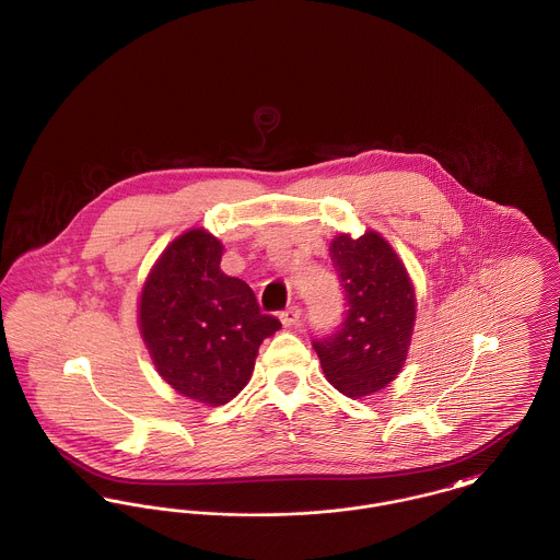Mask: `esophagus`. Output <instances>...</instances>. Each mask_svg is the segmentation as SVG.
Masks as SVG:
<instances>
[{
    "label": "esophagus",
    "instance_id": "34e87169",
    "mask_svg": "<svg viewBox=\"0 0 560 560\" xmlns=\"http://www.w3.org/2000/svg\"><path fill=\"white\" fill-rule=\"evenodd\" d=\"M300 318H302V307H300V305H291V307H287L284 312H280V320H282L284 327L298 325Z\"/></svg>",
    "mask_w": 560,
    "mask_h": 560
}]
</instances>
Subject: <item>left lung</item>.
Returning <instances> with one entry per match:
<instances>
[{
  "label": "left lung",
  "mask_w": 560,
  "mask_h": 560,
  "mask_svg": "<svg viewBox=\"0 0 560 560\" xmlns=\"http://www.w3.org/2000/svg\"><path fill=\"white\" fill-rule=\"evenodd\" d=\"M329 256L349 304L340 327L312 342L327 381L349 398L389 385L407 361L415 291L402 260L374 231L338 235Z\"/></svg>",
  "instance_id": "1"
}]
</instances>
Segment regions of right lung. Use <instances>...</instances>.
Returning <instances> with one entry per match:
<instances>
[{
  "instance_id": "obj_1",
  "label": "right lung",
  "mask_w": 560,
  "mask_h": 560,
  "mask_svg": "<svg viewBox=\"0 0 560 560\" xmlns=\"http://www.w3.org/2000/svg\"><path fill=\"white\" fill-rule=\"evenodd\" d=\"M222 244L203 229L158 258L139 304L141 336L160 376L186 398L220 407L250 381L258 347L282 325L253 289L224 276Z\"/></svg>"
}]
</instances>
